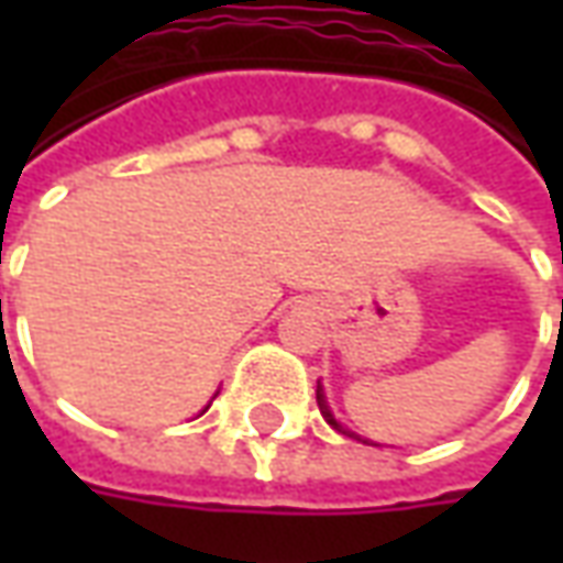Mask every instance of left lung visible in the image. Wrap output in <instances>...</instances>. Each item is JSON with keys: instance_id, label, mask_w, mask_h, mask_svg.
Returning <instances> with one entry per match:
<instances>
[{"instance_id": "8db88e82", "label": "left lung", "mask_w": 563, "mask_h": 563, "mask_svg": "<svg viewBox=\"0 0 563 563\" xmlns=\"http://www.w3.org/2000/svg\"><path fill=\"white\" fill-rule=\"evenodd\" d=\"M317 404H319V413L325 416V422H329L331 428H338V431H341V434L355 437V440H362V443H371V446H377V443H374V440H367V437H358V434H355V431H350V428H343V424L338 422V419H334V413H331L329 401H325V389H322V383H317Z\"/></svg>"}]
</instances>
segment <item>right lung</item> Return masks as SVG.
<instances>
[{
  "label": "right lung",
  "mask_w": 563,
  "mask_h": 563,
  "mask_svg": "<svg viewBox=\"0 0 563 563\" xmlns=\"http://www.w3.org/2000/svg\"><path fill=\"white\" fill-rule=\"evenodd\" d=\"M208 407H210V404H208ZM208 407H205V410H201V413H208ZM201 413H198V416H201Z\"/></svg>",
  "instance_id": "right-lung-1"
}]
</instances>
